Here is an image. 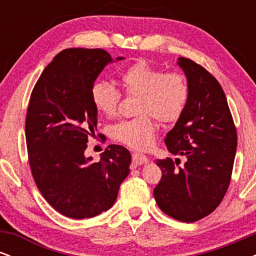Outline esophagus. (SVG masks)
<instances>
[{"label": "esophagus", "instance_id": "34e87169", "mask_svg": "<svg viewBox=\"0 0 256 256\" xmlns=\"http://www.w3.org/2000/svg\"><path fill=\"white\" fill-rule=\"evenodd\" d=\"M132 160L136 165H144V164L149 162V158L146 156V155L140 154V152H134L132 154Z\"/></svg>", "mask_w": 256, "mask_h": 256}]
</instances>
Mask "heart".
<instances>
[{
  "label": "heart",
  "mask_w": 256,
  "mask_h": 256,
  "mask_svg": "<svg viewBox=\"0 0 256 256\" xmlns=\"http://www.w3.org/2000/svg\"><path fill=\"white\" fill-rule=\"evenodd\" d=\"M120 83L128 95H137L136 114L140 116L114 125L112 137L122 144L143 150L152 144L156 132L152 116L162 124H171L184 113L189 101V84L180 72H162L144 60L132 64L120 73ZM90 98L102 116L113 118L118 112L120 92L108 82H95Z\"/></svg>",
  "instance_id": "b5f03b06"
}]
</instances>
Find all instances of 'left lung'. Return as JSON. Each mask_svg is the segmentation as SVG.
Returning a JSON list of instances; mask_svg holds the SVG:
<instances>
[{
  "label": "left lung",
  "instance_id": "1",
  "mask_svg": "<svg viewBox=\"0 0 256 256\" xmlns=\"http://www.w3.org/2000/svg\"><path fill=\"white\" fill-rule=\"evenodd\" d=\"M190 95L184 113L166 134L170 152L186 158L158 160L162 177L154 189L164 213L179 222L204 218L228 192L237 148V132L228 100L219 82L201 64L179 58Z\"/></svg>",
  "mask_w": 256,
  "mask_h": 256
}]
</instances>
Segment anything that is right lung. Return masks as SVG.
Segmentation results:
<instances>
[{"mask_svg":"<svg viewBox=\"0 0 256 256\" xmlns=\"http://www.w3.org/2000/svg\"><path fill=\"white\" fill-rule=\"evenodd\" d=\"M110 62L104 49L62 50L44 68L28 102L25 136L34 183L52 208L72 219L110 210L130 173L131 154L122 146L110 144L98 162L84 155L98 125L91 86Z\"/></svg>","mask_w":256,"mask_h":256,"instance_id":"1","label":"right lung"}]
</instances>
